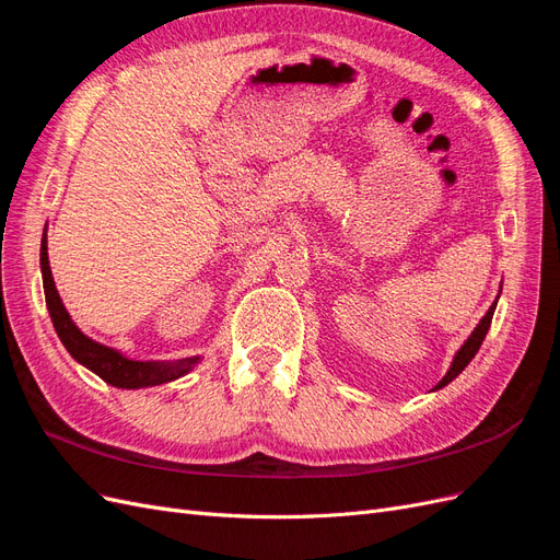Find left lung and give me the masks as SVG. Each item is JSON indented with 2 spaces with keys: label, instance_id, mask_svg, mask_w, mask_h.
Listing matches in <instances>:
<instances>
[{
  "label": "left lung",
  "instance_id": "1",
  "mask_svg": "<svg viewBox=\"0 0 560 560\" xmlns=\"http://www.w3.org/2000/svg\"><path fill=\"white\" fill-rule=\"evenodd\" d=\"M495 306H498V301L493 303V306H490L488 308V313L483 315V319L479 322V325H477V329H474L471 331V336L467 338V341H465V346L460 348V350H457V354H455V358H453V364H451V369H448V374L442 378V381H439L436 383V389L439 387H444V385H448L457 374H460V371L471 362V358H474V354H477L479 352V348H481V343H483V338H486V334H488V327H490V319H493V313H495Z\"/></svg>",
  "mask_w": 560,
  "mask_h": 560
}]
</instances>
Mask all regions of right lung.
I'll list each match as a JSON object with an SVG mask.
<instances>
[{
  "instance_id": "obj_1",
  "label": "right lung",
  "mask_w": 560,
  "mask_h": 560,
  "mask_svg": "<svg viewBox=\"0 0 560 560\" xmlns=\"http://www.w3.org/2000/svg\"><path fill=\"white\" fill-rule=\"evenodd\" d=\"M42 276H44V294H46V306L48 315L54 319L56 334L60 336L62 346L67 352L72 354L77 362H81L86 369H91L93 374H97L105 383L114 387H151V385H161L167 381H175L184 376L189 371L198 358L191 360H179L175 364H159V362H138V360H128L121 352H116L114 348H107L103 343L93 341L72 322L70 313L65 311L62 301L58 296L54 276H50V266H48V252H46V235L42 238Z\"/></svg>"
}]
</instances>
